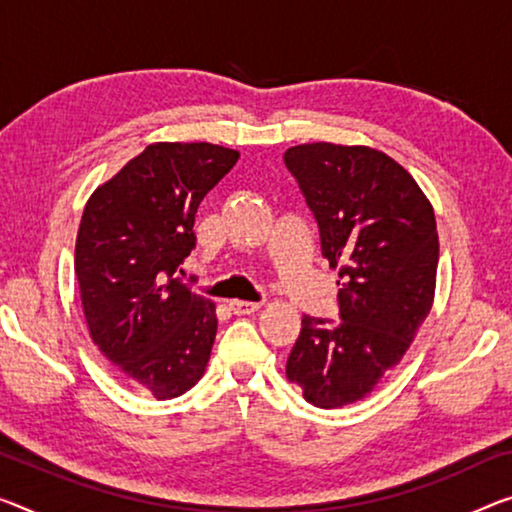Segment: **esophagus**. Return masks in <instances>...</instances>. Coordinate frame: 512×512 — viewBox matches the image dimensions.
<instances>
[{"instance_id": "obj_1", "label": "esophagus", "mask_w": 512, "mask_h": 512, "mask_svg": "<svg viewBox=\"0 0 512 512\" xmlns=\"http://www.w3.org/2000/svg\"><path fill=\"white\" fill-rule=\"evenodd\" d=\"M231 311L235 316H249V313H254L261 309V302H247V300H231L229 302Z\"/></svg>"}]
</instances>
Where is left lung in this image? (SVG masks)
I'll use <instances>...</instances> for the list:
<instances>
[{
	"mask_svg": "<svg viewBox=\"0 0 512 512\" xmlns=\"http://www.w3.org/2000/svg\"><path fill=\"white\" fill-rule=\"evenodd\" d=\"M283 162L338 270L341 322L302 318L286 377L322 410L366 398L410 350L435 300L439 238L432 203L407 169L371 146L316 141Z\"/></svg>",
	"mask_w": 512,
	"mask_h": 512,
	"instance_id": "obj_1",
	"label": "left lung"
}]
</instances>
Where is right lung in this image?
Returning <instances> with one entry per match:
<instances>
[{
  "instance_id": "1",
  "label": "right lung",
  "mask_w": 512,
  "mask_h": 512,
  "mask_svg": "<svg viewBox=\"0 0 512 512\" xmlns=\"http://www.w3.org/2000/svg\"><path fill=\"white\" fill-rule=\"evenodd\" d=\"M240 153L208 141H155L96 187L75 242V274L91 341L157 400L206 373L215 302L174 274L194 249V215Z\"/></svg>"
}]
</instances>
